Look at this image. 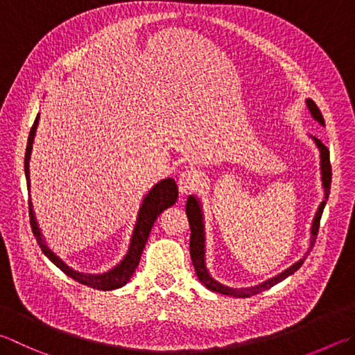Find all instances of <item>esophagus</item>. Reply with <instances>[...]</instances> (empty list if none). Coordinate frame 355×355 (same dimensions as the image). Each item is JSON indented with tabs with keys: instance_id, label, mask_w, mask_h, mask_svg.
Listing matches in <instances>:
<instances>
[{
	"instance_id": "obj_1",
	"label": "esophagus",
	"mask_w": 355,
	"mask_h": 355,
	"mask_svg": "<svg viewBox=\"0 0 355 355\" xmlns=\"http://www.w3.org/2000/svg\"><path fill=\"white\" fill-rule=\"evenodd\" d=\"M198 184L197 173L194 171H184L178 178V189L182 196H188L189 192Z\"/></svg>"
}]
</instances>
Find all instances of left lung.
<instances>
[{"instance_id": "1", "label": "left lung", "mask_w": 355, "mask_h": 355, "mask_svg": "<svg viewBox=\"0 0 355 355\" xmlns=\"http://www.w3.org/2000/svg\"><path fill=\"white\" fill-rule=\"evenodd\" d=\"M306 105H307V110L311 112L312 118L317 121L320 125H324L323 116H321V112L318 110V107L315 105V102L312 99H306ZM312 139H313L315 146H317V149L320 150V171H321V186H323V202L320 203L318 209L313 216L312 225H311V239H309L311 241V243H309V250L306 251V254L302 256L298 262H295L293 266H290L288 268L284 270V272H281L279 275L273 276V278L261 282V284H256L251 287H231V286L223 284V282H220V281H217L216 278H212L208 267H206V233H205V216H203L202 200H200L197 196L188 197V203H186V214H188V220L191 225V243H189L191 259H192V263H194L196 273L198 276L200 282H202V284H205L208 288H211L212 292H218V293L228 295V296H236V298H248V296L261 293V292H263V290H267V288L278 284V282L284 281L286 278H288L290 275H293L296 270L302 266V262L306 261V256L311 253L313 242H315V237H317V233H318L320 218H321V214H323L326 200L329 198L331 180H332L329 150H327V147L321 143L320 139H317V138H312Z\"/></svg>"}]
</instances>
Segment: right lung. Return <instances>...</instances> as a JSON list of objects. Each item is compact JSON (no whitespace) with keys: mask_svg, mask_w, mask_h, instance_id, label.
<instances>
[{"mask_svg":"<svg viewBox=\"0 0 355 355\" xmlns=\"http://www.w3.org/2000/svg\"><path fill=\"white\" fill-rule=\"evenodd\" d=\"M38 119H40V113L37 114L34 125H32V128H31L28 146H26L24 175H26V183H28V189H31L29 159H31L32 144H34ZM177 197H178V188H177L175 180L164 178V180H159L157 184L152 186V189L147 192L143 198V202H141V205H139L137 222H135L127 253L113 268L107 270V272H104V273L79 272V270H74L73 267H69L60 256H57L54 251L48 247L46 241H44L42 230H40V227H38V222L35 218L34 208H32V200L29 198V216H31L32 233H34L35 239H37L38 245H40V248L44 253V256H46L55 267H59L63 273L68 275L69 278H73L74 281L80 282V284L88 286V287L96 288V290H114V288L125 286L127 282L130 281L135 268H137L139 263L141 254H143V250L146 247V242H147V239H149V234H150L153 223H155V220L161 212L167 208H171V206L177 202Z\"/></svg>","mask_w":355,"mask_h":355,"instance_id":"add662e5","label":"right lung"}]
</instances>
